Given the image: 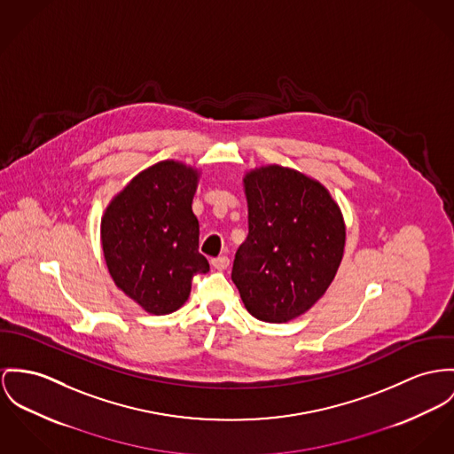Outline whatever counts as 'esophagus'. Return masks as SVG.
Segmentation results:
<instances>
[{
    "mask_svg": "<svg viewBox=\"0 0 454 454\" xmlns=\"http://www.w3.org/2000/svg\"><path fill=\"white\" fill-rule=\"evenodd\" d=\"M210 264H212L214 270L224 271V270L230 266V259H228L226 255H219V257H214V259L210 261Z\"/></svg>",
    "mask_w": 454,
    "mask_h": 454,
    "instance_id": "34e87169",
    "label": "esophagus"
}]
</instances>
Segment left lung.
Segmentation results:
<instances>
[{
    "instance_id": "8db88e82",
    "label": "left lung",
    "mask_w": 454,
    "mask_h": 454,
    "mask_svg": "<svg viewBox=\"0 0 454 454\" xmlns=\"http://www.w3.org/2000/svg\"><path fill=\"white\" fill-rule=\"evenodd\" d=\"M248 237L235 254L231 279L247 311L286 323L311 309L340 266L346 224L330 192L281 166L247 173Z\"/></svg>"
}]
</instances>
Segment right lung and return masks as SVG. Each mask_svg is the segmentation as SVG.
Segmentation results:
<instances>
[{
    "instance_id": "1",
    "label": "right lung",
    "mask_w": 454,
    "mask_h": 454,
    "mask_svg": "<svg viewBox=\"0 0 454 454\" xmlns=\"http://www.w3.org/2000/svg\"><path fill=\"white\" fill-rule=\"evenodd\" d=\"M197 184V169L162 160L135 176L105 210L108 273L146 313L179 309L193 277L209 271L199 252V219L192 210Z\"/></svg>"
}]
</instances>
